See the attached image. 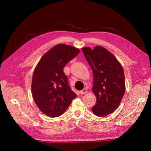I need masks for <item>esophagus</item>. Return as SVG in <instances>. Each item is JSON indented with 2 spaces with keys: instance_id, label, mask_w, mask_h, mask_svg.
Here are the masks:
<instances>
[{
  "instance_id": "obj_1",
  "label": "esophagus",
  "mask_w": 151,
  "mask_h": 151,
  "mask_svg": "<svg viewBox=\"0 0 151 151\" xmlns=\"http://www.w3.org/2000/svg\"><path fill=\"white\" fill-rule=\"evenodd\" d=\"M87 92H88V91H87L86 89H83V90H81V91H80V94H84L86 93Z\"/></svg>"
}]
</instances>
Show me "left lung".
I'll list each match as a JSON object with an SVG mask.
<instances>
[{
	"label": "left lung",
	"instance_id": "8db88e82",
	"mask_svg": "<svg viewBox=\"0 0 151 151\" xmlns=\"http://www.w3.org/2000/svg\"><path fill=\"white\" fill-rule=\"evenodd\" d=\"M93 70V92L96 103L92 111L98 116H105L119 106L125 92V76L121 63L108 50L101 46L82 48Z\"/></svg>",
	"mask_w": 151,
	"mask_h": 151
}]
</instances>
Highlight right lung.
<instances>
[{
  "label": "right lung",
  "mask_w": 151,
  "mask_h": 151,
  "mask_svg": "<svg viewBox=\"0 0 151 151\" xmlns=\"http://www.w3.org/2000/svg\"><path fill=\"white\" fill-rule=\"evenodd\" d=\"M80 52L65 44L52 48L36 66L31 84L32 95L40 111L50 117L65 111L76 94L70 89L63 68Z\"/></svg>",
  "instance_id": "1"
}]
</instances>
